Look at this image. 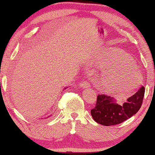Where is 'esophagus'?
I'll return each instance as SVG.
<instances>
[{"mask_svg": "<svg viewBox=\"0 0 155 155\" xmlns=\"http://www.w3.org/2000/svg\"><path fill=\"white\" fill-rule=\"evenodd\" d=\"M80 86L83 88H87L90 86V83H89L87 81H83L80 83Z\"/></svg>", "mask_w": 155, "mask_h": 155, "instance_id": "1", "label": "esophagus"}]
</instances>
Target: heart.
Here are the masks:
<instances>
[{
	"instance_id": "1",
	"label": "heart",
	"mask_w": 155,
	"mask_h": 155,
	"mask_svg": "<svg viewBox=\"0 0 155 155\" xmlns=\"http://www.w3.org/2000/svg\"><path fill=\"white\" fill-rule=\"evenodd\" d=\"M112 59H117L118 63L103 72L105 85L112 90H128L133 88L141 77L137 65L125 52L118 48L112 50L107 63H109Z\"/></svg>"
}]
</instances>
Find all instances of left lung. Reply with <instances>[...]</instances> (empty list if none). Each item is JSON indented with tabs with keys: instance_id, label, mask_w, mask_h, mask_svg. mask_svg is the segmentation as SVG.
Returning <instances> with one entry per match:
<instances>
[{
	"instance_id": "obj_1",
	"label": "left lung",
	"mask_w": 155,
	"mask_h": 155,
	"mask_svg": "<svg viewBox=\"0 0 155 155\" xmlns=\"http://www.w3.org/2000/svg\"><path fill=\"white\" fill-rule=\"evenodd\" d=\"M145 88L141 86L137 92L120 105L113 97L101 94L97 96L96 106L91 110L94 121L104 126L120 124L134 115L142 104Z\"/></svg>"
}]
</instances>
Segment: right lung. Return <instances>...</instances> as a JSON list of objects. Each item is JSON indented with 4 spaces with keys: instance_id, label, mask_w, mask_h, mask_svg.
<instances>
[{
    "instance_id": "1",
    "label": "right lung",
    "mask_w": 155,
    "mask_h": 155,
    "mask_svg": "<svg viewBox=\"0 0 155 155\" xmlns=\"http://www.w3.org/2000/svg\"><path fill=\"white\" fill-rule=\"evenodd\" d=\"M66 88H67V87H65V89H66Z\"/></svg>"
}]
</instances>
